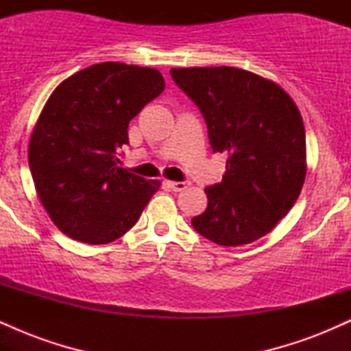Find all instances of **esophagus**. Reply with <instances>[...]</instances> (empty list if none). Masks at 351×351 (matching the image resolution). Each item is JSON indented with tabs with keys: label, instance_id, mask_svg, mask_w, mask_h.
<instances>
[{
	"label": "esophagus",
	"instance_id": "esophagus-1",
	"mask_svg": "<svg viewBox=\"0 0 351 351\" xmlns=\"http://www.w3.org/2000/svg\"><path fill=\"white\" fill-rule=\"evenodd\" d=\"M188 181H167V186L171 188L173 191H183L188 188Z\"/></svg>",
	"mask_w": 351,
	"mask_h": 351
}]
</instances>
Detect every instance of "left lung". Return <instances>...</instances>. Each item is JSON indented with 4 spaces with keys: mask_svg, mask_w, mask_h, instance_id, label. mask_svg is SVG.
Returning a JSON list of instances; mask_svg holds the SVG:
<instances>
[{
    "mask_svg": "<svg viewBox=\"0 0 351 351\" xmlns=\"http://www.w3.org/2000/svg\"><path fill=\"white\" fill-rule=\"evenodd\" d=\"M198 106L213 152L228 155L221 183L193 228L219 245L259 239L291 211L304 186L305 130L291 95L272 80L237 67L171 69Z\"/></svg>",
    "mask_w": 351,
    "mask_h": 351,
    "instance_id": "8db88e82",
    "label": "left lung"
}]
</instances>
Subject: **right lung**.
I'll return each mask as SVG.
<instances>
[{
    "mask_svg": "<svg viewBox=\"0 0 351 351\" xmlns=\"http://www.w3.org/2000/svg\"><path fill=\"white\" fill-rule=\"evenodd\" d=\"M165 88L150 67L94 64L60 82L27 148L36 191L52 223L72 239L107 244L135 226L158 180L120 168L128 123Z\"/></svg>",
    "mask_w": 351,
    "mask_h": 351,
    "instance_id": "right-lung-1",
    "label": "right lung"
}]
</instances>
